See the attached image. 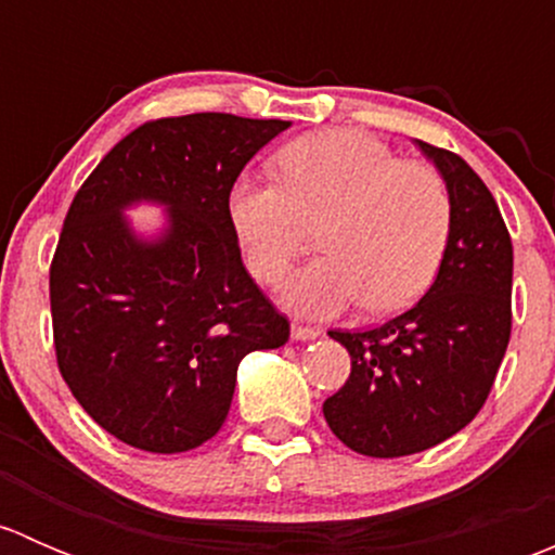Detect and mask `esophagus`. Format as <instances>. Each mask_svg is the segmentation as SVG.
<instances>
[{
	"mask_svg": "<svg viewBox=\"0 0 555 555\" xmlns=\"http://www.w3.org/2000/svg\"><path fill=\"white\" fill-rule=\"evenodd\" d=\"M322 335V330L319 327H304V324H293V338L295 340H313Z\"/></svg>",
	"mask_w": 555,
	"mask_h": 555,
	"instance_id": "1",
	"label": "esophagus"
}]
</instances>
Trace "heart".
Here are the masks:
<instances>
[{
    "label": "heart",
    "mask_w": 555,
    "mask_h": 555,
    "mask_svg": "<svg viewBox=\"0 0 555 555\" xmlns=\"http://www.w3.org/2000/svg\"><path fill=\"white\" fill-rule=\"evenodd\" d=\"M279 177H242L228 195V217L260 282L287 276L322 225L324 257L300 268L282 300L300 317L324 319L362 300L365 311L411 306L433 284L451 236V195L424 164L397 160L362 131H319L279 153Z\"/></svg>",
    "instance_id": "b5f03b06"
}]
</instances>
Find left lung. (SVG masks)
<instances>
[{
	"label": "left lung",
	"mask_w": 555,
	"mask_h": 555,
	"mask_svg": "<svg viewBox=\"0 0 555 555\" xmlns=\"http://www.w3.org/2000/svg\"><path fill=\"white\" fill-rule=\"evenodd\" d=\"M451 195V236L433 287L400 317L330 338L351 376L322 405L335 438L376 459L443 443L483 408L511 340L513 244L494 195L459 155L418 142Z\"/></svg>",
	"instance_id": "left-lung-1"
}]
</instances>
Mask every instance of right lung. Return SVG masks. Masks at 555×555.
Here are the masks:
<instances>
[{
    "label": "right lung",
    "instance_id": "obj_1",
    "mask_svg": "<svg viewBox=\"0 0 555 555\" xmlns=\"http://www.w3.org/2000/svg\"><path fill=\"white\" fill-rule=\"evenodd\" d=\"M289 120L198 112L139 126L77 190L50 266L59 371L88 416L133 449L182 453L220 433L238 362L289 322L242 262L228 195ZM153 203L144 237L125 211Z\"/></svg>",
    "mask_w": 555,
    "mask_h": 555
}]
</instances>
